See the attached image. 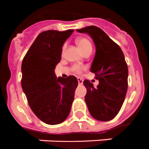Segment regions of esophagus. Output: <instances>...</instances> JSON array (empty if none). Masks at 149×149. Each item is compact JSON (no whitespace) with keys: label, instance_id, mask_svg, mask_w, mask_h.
Listing matches in <instances>:
<instances>
[{"label":"esophagus","instance_id":"obj_1","mask_svg":"<svg viewBox=\"0 0 149 149\" xmlns=\"http://www.w3.org/2000/svg\"><path fill=\"white\" fill-rule=\"evenodd\" d=\"M77 80H78V84H79V85H81V84H83V82H84V80L80 78V77H78L77 78Z\"/></svg>","mask_w":149,"mask_h":149}]
</instances>
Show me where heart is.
Wrapping results in <instances>:
<instances>
[{
	"mask_svg": "<svg viewBox=\"0 0 149 149\" xmlns=\"http://www.w3.org/2000/svg\"><path fill=\"white\" fill-rule=\"evenodd\" d=\"M77 43L78 46L79 47L80 50H81L84 53L86 52H92V44L86 38H79L77 39ZM65 48H66V45L64 44L62 47V56H63V54L65 52ZM84 70V67L79 66V65H74L72 67V70L74 72H77V73H80V72Z\"/></svg>",
	"mask_w": 149,
	"mask_h": 149,
	"instance_id": "b5f03b06",
	"label": "heart"
}]
</instances>
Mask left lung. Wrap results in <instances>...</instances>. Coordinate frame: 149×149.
I'll return each instance as SVG.
<instances>
[{
    "label": "left lung",
    "instance_id": "left-lung-1",
    "mask_svg": "<svg viewBox=\"0 0 149 149\" xmlns=\"http://www.w3.org/2000/svg\"><path fill=\"white\" fill-rule=\"evenodd\" d=\"M77 31L88 34L96 46L91 71L99 84L94 87L89 80H84L86 104L93 118L100 121L111 120L120 111L127 93L128 69L124 53L98 27L87 26Z\"/></svg>",
    "mask_w": 149,
    "mask_h": 149
}]
</instances>
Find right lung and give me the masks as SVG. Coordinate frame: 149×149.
Returning <instances> with one entry per match:
<instances>
[{"mask_svg":"<svg viewBox=\"0 0 149 149\" xmlns=\"http://www.w3.org/2000/svg\"><path fill=\"white\" fill-rule=\"evenodd\" d=\"M72 29L40 33L23 58L22 87L34 113L47 125L63 122L70 114L78 86L77 77H56L62 47Z\"/></svg>","mask_w":149,"mask_h":149,"instance_id":"add662e5","label":"right lung"}]
</instances>
